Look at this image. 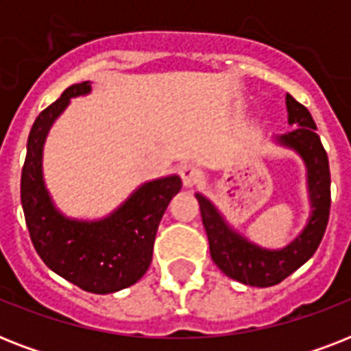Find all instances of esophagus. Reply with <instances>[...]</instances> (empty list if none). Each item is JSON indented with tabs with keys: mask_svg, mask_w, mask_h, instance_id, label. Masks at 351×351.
Returning a JSON list of instances; mask_svg holds the SVG:
<instances>
[{
	"mask_svg": "<svg viewBox=\"0 0 351 351\" xmlns=\"http://www.w3.org/2000/svg\"><path fill=\"white\" fill-rule=\"evenodd\" d=\"M180 176H182V182H184V186L193 187L202 180V171H200L198 165L186 164V165H182Z\"/></svg>",
	"mask_w": 351,
	"mask_h": 351,
	"instance_id": "1",
	"label": "esophagus"
}]
</instances>
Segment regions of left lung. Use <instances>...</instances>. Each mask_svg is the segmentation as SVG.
<instances>
[{"instance_id":"left-lung-1","label":"left lung","mask_w":351,"mask_h":351,"mask_svg":"<svg viewBox=\"0 0 351 351\" xmlns=\"http://www.w3.org/2000/svg\"><path fill=\"white\" fill-rule=\"evenodd\" d=\"M288 121L297 125L293 131L277 136V142L293 149L302 156L308 169L311 215L304 231L282 250L271 251L251 244L226 224L219 209L208 198L197 193L202 224L209 240L211 258L228 277L247 286L269 288L282 282L306 261H310L321 244L330 219V164L328 154L315 132L317 125L310 111L293 96H286Z\"/></svg>"}]
</instances>
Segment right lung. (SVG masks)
<instances>
[{
  "instance_id": "obj_1",
  "label": "right lung",
  "mask_w": 351,
  "mask_h": 351,
  "mask_svg": "<svg viewBox=\"0 0 351 351\" xmlns=\"http://www.w3.org/2000/svg\"><path fill=\"white\" fill-rule=\"evenodd\" d=\"M89 90V82L71 85L36 118L21 171V206L41 261L78 288L106 295L129 288L145 275L160 220L171 198L180 191L182 180L171 175L143 184L104 220L84 222L63 217L45 189L41 153L47 132L69 100Z\"/></svg>"
}]
</instances>
